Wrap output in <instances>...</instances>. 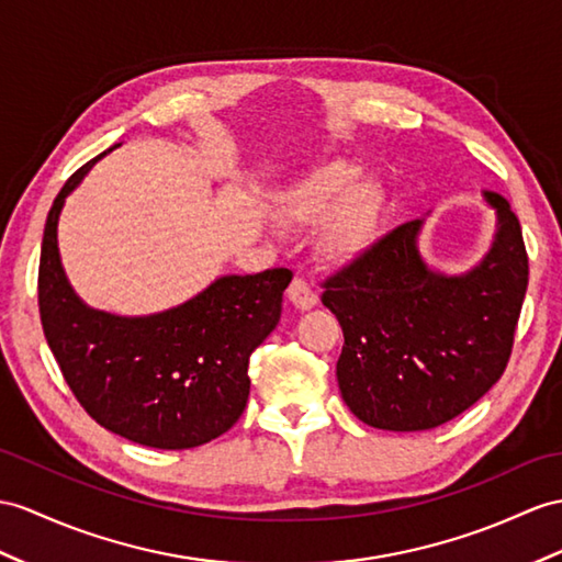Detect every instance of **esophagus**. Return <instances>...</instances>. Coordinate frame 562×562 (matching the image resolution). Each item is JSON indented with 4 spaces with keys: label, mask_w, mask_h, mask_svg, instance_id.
<instances>
[{
    "label": "esophagus",
    "mask_w": 562,
    "mask_h": 562,
    "mask_svg": "<svg viewBox=\"0 0 562 562\" xmlns=\"http://www.w3.org/2000/svg\"><path fill=\"white\" fill-rule=\"evenodd\" d=\"M289 297H291V303L295 307H300V310H310V307L317 305V300H319L317 291H314V285L307 279H303V277H295L291 281Z\"/></svg>",
    "instance_id": "1"
}]
</instances>
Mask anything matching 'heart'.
<instances>
[{"mask_svg":"<svg viewBox=\"0 0 562 562\" xmlns=\"http://www.w3.org/2000/svg\"><path fill=\"white\" fill-rule=\"evenodd\" d=\"M360 169L350 161H328L297 178L279 195L283 222L310 226L328 213L322 228V250L331 262H348L369 248L379 224V198L360 188Z\"/></svg>","mask_w":562,"mask_h":562,"instance_id":"obj_1","label":"heart"}]
</instances>
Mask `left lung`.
Segmentation results:
<instances>
[{
    "mask_svg": "<svg viewBox=\"0 0 562 562\" xmlns=\"http://www.w3.org/2000/svg\"><path fill=\"white\" fill-rule=\"evenodd\" d=\"M484 195L498 214L496 240L462 277L422 262L415 218L322 283V303L346 338L336 364L340 395L369 427H439L472 407L508 367L529 259L508 200Z\"/></svg>",
    "mask_w": 562,
    "mask_h": 562,
    "instance_id": "obj_1",
    "label": "left lung"
}]
</instances>
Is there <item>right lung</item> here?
<instances>
[{"label": "right lung", "mask_w": 562, "mask_h": 562, "mask_svg": "<svg viewBox=\"0 0 562 562\" xmlns=\"http://www.w3.org/2000/svg\"><path fill=\"white\" fill-rule=\"evenodd\" d=\"M100 157L71 173L47 214L37 271L47 346L76 401L100 427L149 448L202 446L243 415L250 355L277 328L293 271L222 277L181 307L153 317L86 307L64 277L57 222L66 195Z\"/></svg>", "instance_id": "right-lung-1"}]
</instances>
